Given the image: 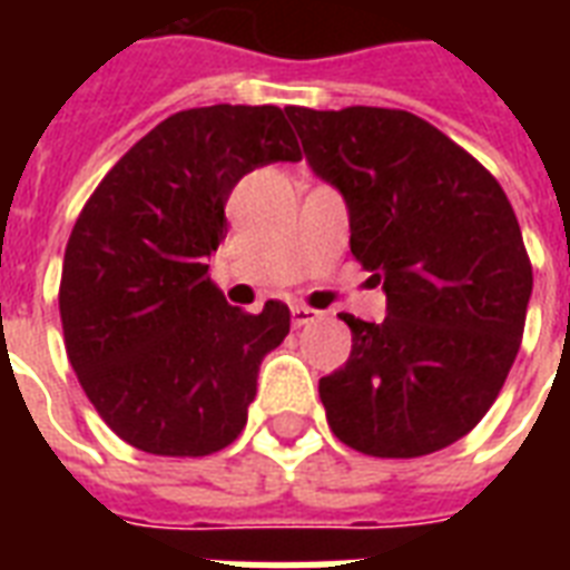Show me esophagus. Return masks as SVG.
<instances>
[{"mask_svg":"<svg viewBox=\"0 0 570 570\" xmlns=\"http://www.w3.org/2000/svg\"><path fill=\"white\" fill-rule=\"evenodd\" d=\"M322 313L313 311V307H304V304H295L293 307V325L295 328H302V325H311V322L320 320Z\"/></svg>","mask_w":570,"mask_h":570,"instance_id":"esophagus-1","label":"esophagus"}]
</instances>
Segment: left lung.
<instances>
[{
	"label": "left lung",
	"instance_id": "left-lung-1",
	"mask_svg": "<svg viewBox=\"0 0 570 570\" xmlns=\"http://www.w3.org/2000/svg\"><path fill=\"white\" fill-rule=\"evenodd\" d=\"M304 156L346 197L352 254L384 286L352 355L320 379L331 432L375 459H420L488 414L521 348L532 263L503 186L402 109L289 106Z\"/></svg>",
	"mask_w": 570,
	"mask_h": 570
}]
</instances>
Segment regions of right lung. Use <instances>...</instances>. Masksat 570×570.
<instances>
[{"mask_svg": "<svg viewBox=\"0 0 570 570\" xmlns=\"http://www.w3.org/2000/svg\"><path fill=\"white\" fill-rule=\"evenodd\" d=\"M298 159L277 106L186 109L129 147L82 206L58 286L65 348L85 396L129 446L197 459L248 423L289 307H230L206 257L227 236L233 186Z\"/></svg>", "mask_w": 570, "mask_h": 570, "instance_id": "1", "label": "right lung"}]
</instances>
